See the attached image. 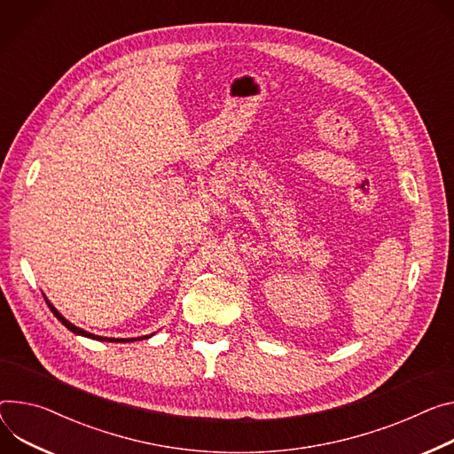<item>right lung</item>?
Returning <instances> with one entry per match:
<instances>
[{
	"label": "right lung",
	"instance_id": "add662e5",
	"mask_svg": "<svg viewBox=\"0 0 454 454\" xmlns=\"http://www.w3.org/2000/svg\"><path fill=\"white\" fill-rule=\"evenodd\" d=\"M43 297H45V295H43ZM45 301H47V304H49L51 311H52V313L56 315V318H58V320H61V324H63V325H67V329H70V332H72V333H75V335H81V337H89V339H94V340H103V342H108V340H110V342H112V339H106V337H98V335H92V333L85 332V329H81V327L74 325V324H72L70 320H67V318H65V317H63V315H61V313H59V311H58V309H56V308H54V306L51 304V301H49L47 297H45ZM141 339H143V337H141ZM141 339H139V340H141ZM145 339H148V335H146ZM119 340L122 342V340H125V339H117V342H119ZM127 340H129V339H127ZM132 340H134V339H132ZM136 340H137V339H136ZM129 342H130V340H129Z\"/></svg>",
	"mask_w": 454,
	"mask_h": 454
}]
</instances>
